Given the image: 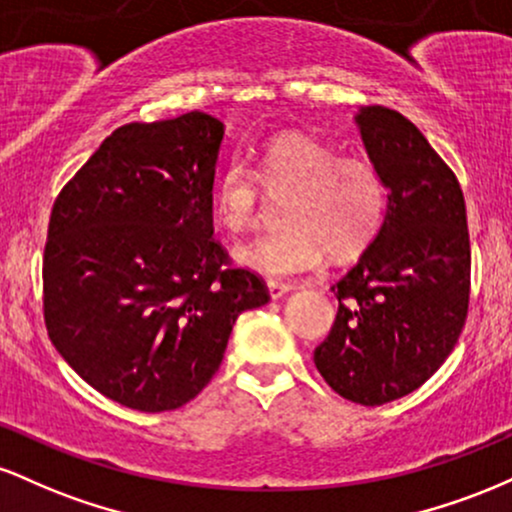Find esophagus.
Returning <instances> with one entry per match:
<instances>
[{
  "mask_svg": "<svg viewBox=\"0 0 512 512\" xmlns=\"http://www.w3.org/2000/svg\"><path fill=\"white\" fill-rule=\"evenodd\" d=\"M267 289H269V296H272L274 298V301H276V298H281V296H284V293H289L291 289H293V286L291 284H284V281H267Z\"/></svg>",
  "mask_w": 512,
  "mask_h": 512,
  "instance_id": "1",
  "label": "esophagus"
}]
</instances>
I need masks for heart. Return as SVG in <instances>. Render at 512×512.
Listing matches in <instances>:
<instances>
[{"label":"heart","mask_w":512,"mask_h":512,"mask_svg":"<svg viewBox=\"0 0 512 512\" xmlns=\"http://www.w3.org/2000/svg\"><path fill=\"white\" fill-rule=\"evenodd\" d=\"M264 192L286 197L281 231L240 245L236 257L264 276L315 269L325 250L334 260L366 250L385 214V185L366 156L339 154L305 134H279L257 154L252 173L233 161L214 182L216 219L226 231L245 233L260 223Z\"/></svg>","instance_id":"1"}]
</instances>
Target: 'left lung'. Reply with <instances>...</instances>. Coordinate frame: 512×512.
<instances>
[{
    "label": "left lung",
    "mask_w": 512,
    "mask_h": 512,
    "mask_svg": "<svg viewBox=\"0 0 512 512\" xmlns=\"http://www.w3.org/2000/svg\"><path fill=\"white\" fill-rule=\"evenodd\" d=\"M356 122L390 192L378 236L332 286L339 310L315 366L337 395L378 407L424 385L455 349L472 250L460 182L416 125L383 105Z\"/></svg>",
    "instance_id": "8db88e82"
}]
</instances>
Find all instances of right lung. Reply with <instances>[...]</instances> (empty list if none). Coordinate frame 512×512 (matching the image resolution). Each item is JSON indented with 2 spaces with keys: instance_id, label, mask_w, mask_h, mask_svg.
<instances>
[{
  "instance_id": "add662e5",
  "label": "right lung",
  "mask_w": 512,
  "mask_h": 512,
  "mask_svg": "<svg viewBox=\"0 0 512 512\" xmlns=\"http://www.w3.org/2000/svg\"><path fill=\"white\" fill-rule=\"evenodd\" d=\"M223 122L117 127L52 204L43 255L50 342L122 407L178 409L219 370L238 315L269 301L214 238Z\"/></svg>"
}]
</instances>
